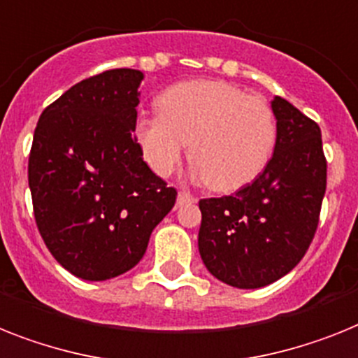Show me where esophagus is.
<instances>
[{"instance_id":"obj_1","label":"esophagus","mask_w":358,"mask_h":358,"mask_svg":"<svg viewBox=\"0 0 358 358\" xmlns=\"http://www.w3.org/2000/svg\"><path fill=\"white\" fill-rule=\"evenodd\" d=\"M193 202H196V198H194L193 194L187 193V191H180L178 200H176V203H178L180 207L185 206V203H193Z\"/></svg>"}]
</instances>
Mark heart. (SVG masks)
Returning <instances> with one entry per match:
<instances>
[{
	"label": "heart",
	"mask_w": 358,
	"mask_h": 358,
	"mask_svg": "<svg viewBox=\"0 0 358 358\" xmlns=\"http://www.w3.org/2000/svg\"><path fill=\"white\" fill-rule=\"evenodd\" d=\"M155 116H140L136 142L152 171L169 176L189 143L198 178L231 193L251 184L275 152L278 127L266 100L216 80L165 89Z\"/></svg>",
	"instance_id": "obj_1"
}]
</instances>
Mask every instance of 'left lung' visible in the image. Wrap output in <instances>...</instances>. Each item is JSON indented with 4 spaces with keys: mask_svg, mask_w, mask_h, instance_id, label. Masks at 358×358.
Here are the masks:
<instances>
[{
    "mask_svg": "<svg viewBox=\"0 0 358 358\" xmlns=\"http://www.w3.org/2000/svg\"><path fill=\"white\" fill-rule=\"evenodd\" d=\"M275 152L251 184L231 196L202 198L198 249L218 280L257 289L304 258L317 233L327 162L318 123L276 96Z\"/></svg>",
    "mask_w": 358,
    "mask_h": 358,
    "instance_id": "left-lung-1",
    "label": "left lung"
}]
</instances>
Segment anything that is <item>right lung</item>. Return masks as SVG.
<instances>
[{"instance_id": "right-lung-1", "label": "right lung", "mask_w": 358, "mask_h": 358, "mask_svg": "<svg viewBox=\"0 0 358 358\" xmlns=\"http://www.w3.org/2000/svg\"><path fill=\"white\" fill-rule=\"evenodd\" d=\"M143 74L110 69L63 92L41 113L29 187L41 238L67 271L109 280L133 269L176 202L136 142Z\"/></svg>"}]
</instances>
